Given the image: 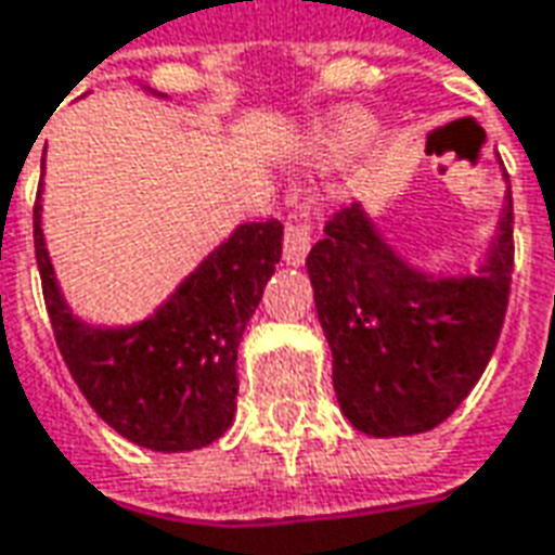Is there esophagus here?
I'll use <instances>...</instances> for the list:
<instances>
[{
    "label": "esophagus",
    "instance_id": "34e87169",
    "mask_svg": "<svg viewBox=\"0 0 555 555\" xmlns=\"http://www.w3.org/2000/svg\"><path fill=\"white\" fill-rule=\"evenodd\" d=\"M314 237V219L312 214L302 207V210H294L288 217V225H285V241H282V258L288 264H302L306 255L312 249Z\"/></svg>",
    "mask_w": 555,
    "mask_h": 555
}]
</instances>
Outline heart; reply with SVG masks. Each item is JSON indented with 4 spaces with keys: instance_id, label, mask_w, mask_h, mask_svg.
I'll use <instances>...</instances> for the list:
<instances>
[{
    "instance_id": "heart-1",
    "label": "heart",
    "mask_w": 555,
    "mask_h": 555,
    "mask_svg": "<svg viewBox=\"0 0 555 555\" xmlns=\"http://www.w3.org/2000/svg\"><path fill=\"white\" fill-rule=\"evenodd\" d=\"M372 133V121L365 118V115H345L341 121H338L333 130H330V147L333 151H353V147H360L365 139Z\"/></svg>"
}]
</instances>
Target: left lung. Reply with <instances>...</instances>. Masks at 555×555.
I'll use <instances>...</instances> for the list:
<instances>
[{
	"instance_id": "left-lung-1",
	"label": "left lung",
	"mask_w": 555,
	"mask_h": 555,
	"mask_svg": "<svg viewBox=\"0 0 555 555\" xmlns=\"http://www.w3.org/2000/svg\"><path fill=\"white\" fill-rule=\"evenodd\" d=\"M306 267L341 413L372 437L422 434L452 416L500 341L514 270L512 195L476 276L430 279L408 267L360 205L326 219Z\"/></svg>"
}]
</instances>
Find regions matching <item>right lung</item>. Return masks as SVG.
I'll list each match as a JSON object with an SVG mask.
<instances>
[{"label":"right lung","instance_id":"add662e5","mask_svg":"<svg viewBox=\"0 0 555 555\" xmlns=\"http://www.w3.org/2000/svg\"><path fill=\"white\" fill-rule=\"evenodd\" d=\"M282 255V222H249L127 330H91L67 312L35 198V258L47 314L70 377L98 416L154 452H190L229 430L237 410V345Z\"/></svg>","mask_w":555,"mask_h":555}]
</instances>
